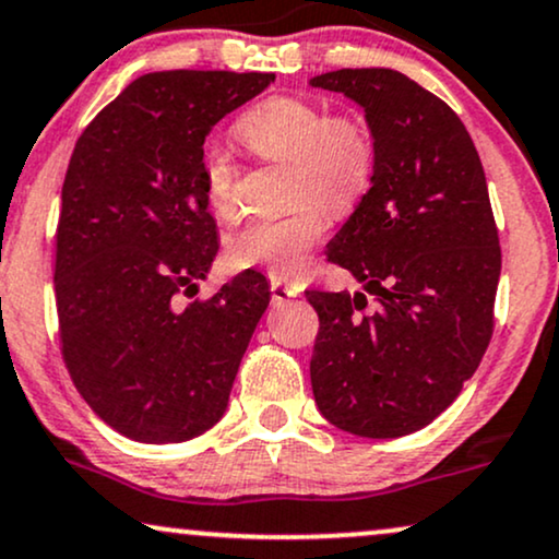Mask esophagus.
Instances as JSON below:
<instances>
[{"label":"esophagus","instance_id":"obj_1","mask_svg":"<svg viewBox=\"0 0 559 559\" xmlns=\"http://www.w3.org/2000/svg\"><path fill=\"white\" fill-rule=\"evenodd\" d=\"M269 287H272V300L274 302H282L287 298H295V295L300 293L298 285H287L282 277H274V274H269Z\"/></svg>","mask_w":559,"mask_h":559}]
</instances>
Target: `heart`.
<instances>
[{
	"instance_id": "1",
	"label": "heart",
	"mask_w": 559,
	"mask_h": 559,
	"mask_svg": "<svg viewBox=\"0 0 559 559\" xmlns=\"http://www.w3.org/2000/svg\"><path fill=\"white\" fill-rule=\"evenodd\" d=\"M238 142L264 163L287 165V202L274 219H251L227 238V259L238 269H266L274 277L302 272L308 251L329 227L368 199L378 174V136L357 114H329L302 95H269L238 116ZM199 181L210 210L230 223L240 215L238 168L219 147H206Z\"/></svg>"
}]
</instances>
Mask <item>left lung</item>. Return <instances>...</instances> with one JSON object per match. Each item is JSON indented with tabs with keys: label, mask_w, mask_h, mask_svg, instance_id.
I'll return each instance as SVG.
<instances>
[{
	"label": "left lung",
	"mask_w": 559,
	"mask_h": 559,
	"mask_svg": "<svg viewBox=\"0 0 559 559\" xmlns=\"http://www.w3.org/2000/svg\"><path fill=\"white\" fill-rule=\"evenodd\" d=\"M360 103L378 136L370 194L326 259L376 295L306 290L319 313L321 415L360 438H402L453 404L492 340L500 238L485 170L453 108L394 69L311 80Z\"/></svg>",
	"instance_id": "1"
}]
</instances>
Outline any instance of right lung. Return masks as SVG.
I'll use <instances>...</instances> for the list:
<instances>
[{
  "mask_svg": "<svg viewBox=\"0 0 559 559\" xmlns=\"http://www.w3.org/2000/svg\"><path fill=\"white\" fill-rule=\"evenodd\" d=\"M264 72H153L87 123L61 186V357L103 423L140 443H183L225 415L269 306L264 274L194 298L219 238L199 160L210 129L259 95Z\"/></svg>",
  "mask_w": 559,
  "mask_h": 559,
  "instance_id": "obj_1",
  "label": "right lung"
}]
</instances>
